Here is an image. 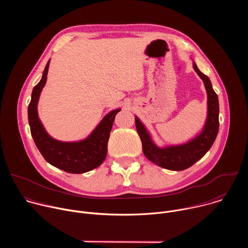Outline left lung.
Instances as JSON below:
<instances>
[{
    "instance_id": "1",
    "label": "left lung",
    "mask_w": 248,
    "mask_h": 248,
    "mask_svg": "<svg viewBox=\"0 0 248 248\" xmlns=\"http://www.w3.org/2000/svg\"><path fill=\"white\" fill-rule=\"evenodd\" d=\"M193 68L202 78L208 95L207 121L199 135L183 145L159 148L153 143L144 125L141 124L137 117H135V126L142 142L144 155L152 163L170 170H186L200 160L213 145L219 131L218 95L212 87L209 78L200 72L195 62H193Z\"/></svg>"
}]
</instances>
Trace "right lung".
Instances as JSON below:
<instances>
[{"label": "right lung", "mask_w": 248, "mask_h": 248, "mask_svg": "<svg viewBox=\"0 0 248 248\" xmlns=\"http://www.w3.org/2000/svg\"><path fill=\"white\" fill-rule=\"evenodd\" d=\"M50 61L44 69L39 83L32 90L28 105V123L31 135L44 159L52 166L69 173H82L99 167L107 156L108 140L117 109L106 116L93 132L78 142H62L52 138L44 129L37 114V103L46 83Z\"/></svg>", "instance_id": "1"}]
</instances>
